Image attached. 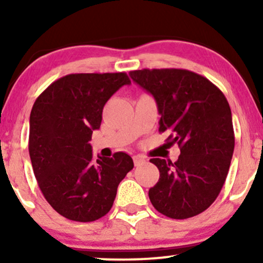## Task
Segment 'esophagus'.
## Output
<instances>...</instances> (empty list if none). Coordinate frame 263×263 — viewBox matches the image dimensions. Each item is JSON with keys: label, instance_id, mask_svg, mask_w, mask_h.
Segmentation results:
<instances>
[{"label": "esophagus", "instance_id": "obj_1", "mask_svg": "<svg viewBox=\"0 0 263 263\" xmlns=\"http://www.w3.org/2000/svg\"><path fill=\"white\" fill-rule=\"evenodd\" d=\"M134 162L135 165H141L146 162V158L143 156H134Z\"/></svg>", "mask_w": 263, "mask_h": 263}]
</instances>
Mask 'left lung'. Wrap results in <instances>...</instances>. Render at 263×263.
Listing matches in <instances>:
<instances>
[{"label":"left lung","instance_id":"8db88e82","mask_svg":"<svg viewBox=\"0 0 263 263\" xmlns=\"http://www.w3.org/2000/svg\"><path fill=\"white\" fill-rule=\"evenodd\" d=\"M129 77L155 98L159 132L178 143L176 162L152 158L159 180L151 203L163 215L188 219L206 210L224 185L234 153L231 110L225 95L206 78L185 69H142Z\"/></svg>","mask_w":263,"mask_h":263}]
</instances>
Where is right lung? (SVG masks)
I'll list each match as a JSON object with an SVG mask.
<instances>
[{"mask_svg":"<svg viewBox=\"0 0 263 263\" xmlns=\"http://www.w3.org/2000/svg\"><path fill=\"white\" fill-rule=\"evenodd\" d=\"M131 84L126 73L69 74L50 84L33 105L29 156L45 200L73 221L90 222L112 208L117 186L134 168L127 153L95 158L91 135L102 110L120 87Z\"/></svg>","mask_w":263,"mask_h":263,"instance_id":"right-lung-1","label":"right lung"}]
</instances>
